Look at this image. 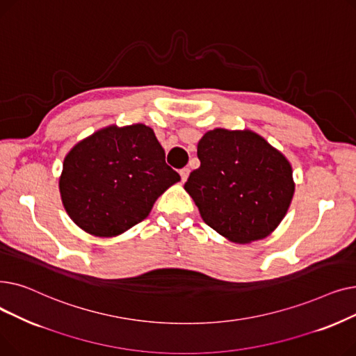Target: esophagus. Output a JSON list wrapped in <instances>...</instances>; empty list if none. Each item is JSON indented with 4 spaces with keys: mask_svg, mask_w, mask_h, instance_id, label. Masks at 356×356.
I'll return each instance as SVG.
<instances>
[{
    "mask_svg": "<svg viewBox=\"0 0 356 356\" xmlns=\"http://www.w3.org/2000/svg\"><path fill=\"white\" fill-rule=\"evenodd\" d=\"M180 177H181V181H186L188 180V177H189V168H181L180 170Z\"/></svg>",
    "mask_w": 356,
    "mask_h": 356,
    "instance_id": "1",
    "label": "esophagus"
}]
</instances>
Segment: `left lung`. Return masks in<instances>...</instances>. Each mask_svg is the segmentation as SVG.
<instances>
[{"instance_id":"8db88e82","label":"left lung","mask_w":356,"mask_h":356,"mask_svg":"<svg viewBox=\"0 0 356 356\" xmlns=\"http://www.w3.org/2000/svg\"><path fill=\"white\" fill-rule=\"evenodd\" d=\"M200 167L184 183L204 223L222 236L248 242L268 236L294 195L289 160L250 129L208 131L197 144Z\"/></svg>"}]
</instances>
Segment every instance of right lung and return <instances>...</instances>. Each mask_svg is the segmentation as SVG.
<instances>
[{"instance_id":"right-lung-1","label":"right lung","mask_w":356,"mask_h":356,"mask_svg":"<svg viewBox=\"0 0 356 356\" xmlns=\"http://www.w3.org/2000/svg\"><path fill=\"white\" fill-rule=\"evenodd\" d=\"M179 180L152 128L109 125L67 153L59 189L81 229L109 238L145 219L157 197Z\"/></svg>"}]
</instances>
